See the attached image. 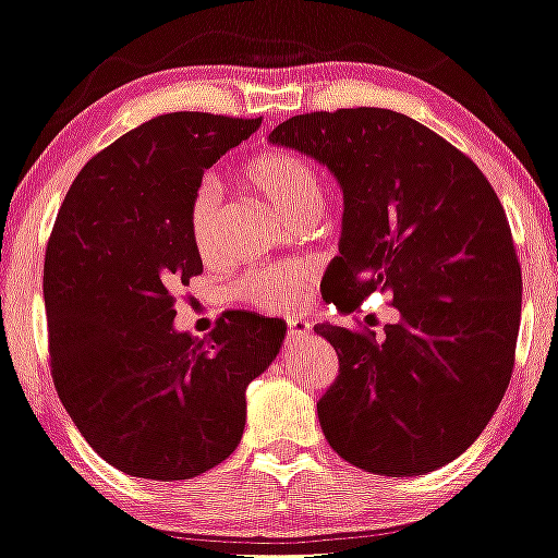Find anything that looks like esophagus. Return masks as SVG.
<instances>
[{
  "label": "esophagus",
  "instance_id": "esophagus-1",
  "mask_svg": "<svg viewBox=\"0 0 558 558\" xmlns=\"http://www.w3.org/2000/svg\"><path fill=\"white\" fill-rule=\"evenodd\" d=\"M313 332V326L305 318H290L288 320V340L290 343H301Z\"/></svg>",
  "mask_w": 558,
  "mask_h": 558
}]
</instances>
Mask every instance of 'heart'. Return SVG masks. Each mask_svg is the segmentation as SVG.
I'll return each mask as SVG.
<instances>
[{"label":"heart","instance_id":"b5f03b06","mask_svg":"<svg viewBox=\"0 0 558 558\" xmlns=\"http://www.w3.org/2000/svg\"><path fill=\"white\" fill-rule=\"evenodd\" d=\"M245 182L253 187L270 210L293 226L295 220L318 215L320 210V182L318 174L301 155L272 149L265 153L245 168ZM218 213H220V190L215 182L205 180L195 190L190 203V232H193L195 247L199 255H210L218 240ZM313 282V268L303 263L278 265V268H255L245 272L240 280L238 293L243 301L253 303L260 311L286 313L305 298V290Z\"/></svg>","mask_w":558,"mask_h":558}]
</instances>
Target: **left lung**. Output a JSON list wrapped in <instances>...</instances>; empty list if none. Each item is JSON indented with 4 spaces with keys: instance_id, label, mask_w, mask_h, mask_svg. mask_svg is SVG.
I'll list each match as a JSON object with an SVG mask.
<instances>
[{
    "instance_id": "1",
    "label": "left lung",
    "mask_w": 558,
    "mask_h": 558,
    "mask_svg": "<svg viewBox=\"0 0 558 558\" xmlns=\"http://www.w3.org/2000/svg\"><path fill=\"white\" fill-rule=\"evenodd\" d=\"M268 140L343 190L326 303L353 313L380 290L401 315L384 340L315 326L340 363L318 403L330 448L396 478L459 459L509 388L519 338L521 265L494 187L436 132L380 107L295 114Z\"/></svg>"
}]
</instances>
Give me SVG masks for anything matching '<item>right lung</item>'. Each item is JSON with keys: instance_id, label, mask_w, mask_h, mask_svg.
<instances>
[{"instance_id": "add662e5", "label": "right lung", "mask_w": 558, "mask_h": 558, "mask_svg": "<svg viewBox=\"0 0 558 558\" xmlns=\"http://www.w3.org/2000/svg\"><path fill=\"white\" fill-rule=\"evenodd\" d=\"M257 120L172 112L95 155L45 255L52 378L80 434L128 476L185 481L235 451L245 388L286 323L232 313L207 338L174 330V290L203 272L190 203Z\"/></svg>"}]
</instances>
